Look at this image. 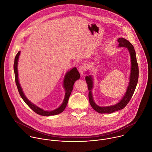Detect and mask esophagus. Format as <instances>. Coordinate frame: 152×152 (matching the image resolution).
Wrapping results in <instances>:
<instances>
[{"label": "esophagus", "mask_w": 152, "mask_h": 152, "mask_svg": "<svg viewBox=\"0 0 152 152\" xmlns=\"http://www.w3.org/2000/svg\"><path fill=\"white\" fill-rule=\"evenodd\" d=\"M86 69V66L85 64L80 65L79 67V71L81 75H83V73L85 72Z\"/></svg>", "instance_id": "1"}]
</instances>
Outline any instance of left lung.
<instances>
[{"mask_svg": "<svg viewBox=\"0 0 152 152\" xmlns=\"http://www.w3.org/2000/svg\"><path fill=\"white\" fill-rule=\"evenodd\" d=\"M118 42H119L118 47H126L127 48L131 57V73L130 76V82L129 83V86L127 89V91L121 99V101L117 104L108 106V107H99L97 105L93 99V96L92 94V89L93 88V78L92 76L89 75L86 76L85 80L88 84V88L89 90V103L91 107L95 110L96 112L104 114L108 113L111 114L115 111L120 110L123 109L129 102L131 98L133 96V95L136 89L138 79H139V66L136 58V51L134 48L133 45L126 39L124 38H120L118 39Z\"/></svg>", "mask_w": 152, "mask_h": 152, "instance_id": "obj_1", "label": "left lung"}]
</instances>
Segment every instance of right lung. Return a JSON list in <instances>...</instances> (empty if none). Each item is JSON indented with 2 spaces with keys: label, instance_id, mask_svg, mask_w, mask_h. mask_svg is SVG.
Instances as JSON below:
<instances>
[{
  "label": "right lung",
  "instance_id": "add662e5",
  "mask_svg": "<svg viewBox=\"0 0 152 152\" xmlns=\"http://www.w3.org/2000/svg\"><path fill=\"white\" fill-rule=\"evenodd\" d=\"M20 51H18L17 54L15 56V61H14V64H13V69H14V72H15V82L16 85L18 90V92L19 93L20 96L23 100V101L26 104V105L31 108L32 109L35 113H36L37 114L42 115V116H51V115H56L58 114H60L62 113L65 108L66 107V105L68 102L69 98L70 97V95L71 94V92L73 90V85L75 82L76 80L79 79L80 78V74L77 70L76 67L73 68L71 69L70 71L67 72L64 76V79L63 80V86L65 89L66 93H65V96H64V99L63 100V102L62 104L57 109L50 111H45L38 107L36 106L35 104H32L31 102H30L25 96L24 95L22 89L20 87V85L19 83V80H18V61L19 59V57L20 55Z\"/></svg>",
  "mask_w": 152,
  "mask_h": 152
}]
</instances>
